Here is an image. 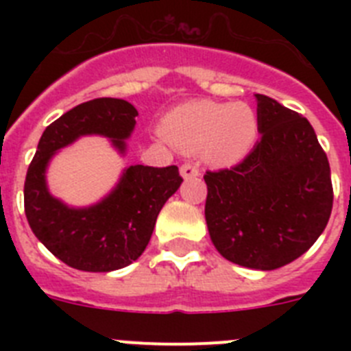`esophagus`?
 <instances>
[{
  "label": "esophagus",
  "mask_w": 351,
  "mask_h": 351,
  "mask_svg": "<svg viewBox=\"0 0 351 351\" xmlns=\"http://www.w3.org/2000/svg\"><path fill=\"white\" fill-rule=\"evenodd\" d=\"M181 176L184 179H191V178H197V176H200V169H198L197 163H184V165L181 167Z\"/></svg>",
  "instance_id": "obj_1"
}]
</instances>
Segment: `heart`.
Wrapping results in <instances>:
<instances>
[{
  "mask_svg": "<svg viewBox=\"0 0 351 351\" xmlns=\"http://www.w3.org/2000/svg\"><path fill=\"white\" fill-rule=\"evenodd\" d=\"M165 135L184 151H206L218 165L243 160L258 137V117L246 104L191 101L165 119Z\"/></svg>",
  "mask_w": 351,
  "mask_h": 351,
  "instance_id": "obj_1",
  "label": "heart"
}]
</instances>
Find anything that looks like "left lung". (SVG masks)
Wrapping results in <instances>:
<instances>
[{
	"mask_svg": "<svg viewBox=\"0 0 351 351\" xmlns=\"http://www.w3.org/2000/svg\"><path fill=\"white\" fill-rule=\"evenodd\" d=\"M260 141L241 163L207 170L206 221L216 250L243 267L272 271L315 244L332 210L325 151L309 121L265 95Z\"/></svg>",
	"mask_w": 351,
	"mask_h": 351,
	"instance_id": "8db88e82",
	"label": "left lung"
}]
</instances>
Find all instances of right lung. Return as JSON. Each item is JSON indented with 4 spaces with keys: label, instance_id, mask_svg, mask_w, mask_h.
I'll return each mask as SVG.
<instances>
[{
    "label": "right lung",
    "instance_id": "right-lung-1",
    "mask_svg": "<svg viewBox=\"0 0 351 351\" xmlns=\"http://www.w3.org/2000/svg\"><path fill=\"white\" fill-rule=\"evenodd\" d=\"M137 116L128 101L95 98L51 123L40 138L24 182V210L40 243L70 267L110 272L135 262L147 246L163 204L181 186L176 165H132L116 190L89 209H70L51 197L45 169L58 149L80 135L98 133L125 151Z\"/></svg>",
    "mask_w": 351,
    "mask_h": 351
}]
</instances>
